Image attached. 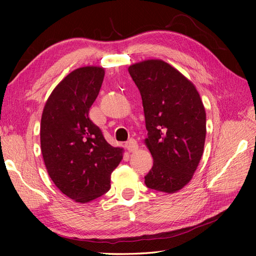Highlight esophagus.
I'll list each match as a JSON object with an SVG mask.
<instances>
[{"instance_id":"34e87169","label":"esophagus","mask_w":256,"mask_h":256,"mask_svg":"<svg viewBox=\"0 0 256 256\" xmlns=\"http://www.w3.org/2000/svg\"><path fill=\"white\" fill-rule=\"evenodd\" d=\"M125 146H126V148H127V150L129 152H132L138 150V143H136V141L134 140V138H130L129 141L126 142Z\"/></svg>"}]
</instances>
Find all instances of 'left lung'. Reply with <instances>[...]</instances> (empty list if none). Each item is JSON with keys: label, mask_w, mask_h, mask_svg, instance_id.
I'll return each mask as SVG.
<instances>
[{"label": "left lung", "mask_w": 256, "mask_h": 256, "mask_svg": "<svg viewBox=\"0 0 256 256\" xmlns=\"http://www.w3.org/2000/svg\"><path fill=\"white\" fill-rule=\"evenodd\" d=\"M141 92L154 164L145 178L150 189L174 193L187 184L202 158L206 113L198 92L186 76L161 60L128 68Z\"/></svg>", "instance_id": "obj_1"}]
</instances>
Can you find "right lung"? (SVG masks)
I'll use <instances>...</instances> for the list:
<instances>
[{
	"label": "right lung",
	"mask_w": 256,
	"mask_h": 256,
	"mask_svg": "<svg viewBox=\"0 0 256 256\" xmlns=\"http://www.w3.org/2000/svg\"><path fill=\"white\" fill-rule=\"evenodd\" d=\"M102 67H81L62 80L44 108L42 152L48 174L65 196L88 203L110 190L122 148L106 141L90 118L104 81Z\"/></svg>",
	"instance_id": "obj_1"
}]
</instances>
